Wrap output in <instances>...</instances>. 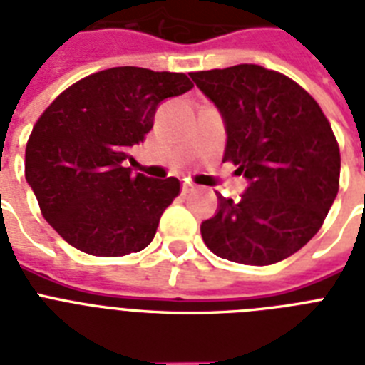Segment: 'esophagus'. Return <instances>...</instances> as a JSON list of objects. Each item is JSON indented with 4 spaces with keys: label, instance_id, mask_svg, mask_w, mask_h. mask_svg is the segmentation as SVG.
Wrapping results in <instances>:
<instances>
[{
    "label": "esophagus",
    "instance_id": "esophagus-1",
    "mask_svg": "<svg viewBox=\"0 0 365 365\" xmlns=\"http://www.w3.org/2000/svg\"><path fill=\"white\" fill-rule=\"evenodd\" d=\"M195 191V185L193 183H189V182H183L182 185V193L183 195H189V193H193Z\"/></svg>",
    "mask_w": 365,
    "mask_h": 365
}]
</instances>
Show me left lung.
<instances>
[{
	"instance_id": "left-lung-1",
	"label": "left lung",
	"mask_w": 365,
	"mask_h": 365,
	"mask_svg": "<svg viewBox=\"0 0 365 365\" xmlns=\"http://www.w3.org/2000/svg\"><path fill=\"white\" fill-rule=\"evenodd\" d=\"M227 128L223 160L248 178L239 202L200 225L210 252L242 265H272L322 227L339 191L341 153L318 102L284 73L257 64L193 71Z\"/></svg>"
}]
</instances>
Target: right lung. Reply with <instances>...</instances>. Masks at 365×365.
<instances>
[{"label": "right lung", "mask_w": 365, "mask_h": 365, "mask_svg": "<svg viewBox=\"0 0 365 365\" xmlns=\"http://www.w3.org/2000/svg\"><path fill=\"white\" fill-rule=\"evenodd\" d=\"M189 88L185 73L121 66L83 77L43 111L26 143L24 174L66 242L119 257L153 240L180 180L132 176L123 165L153 128L157 106Z\"/></svg>", "instance_id": "add662e5"}]
</instances>
